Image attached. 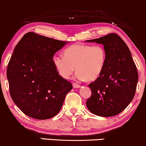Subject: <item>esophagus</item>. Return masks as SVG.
I'll use <instances>...</instances> for the list:
<instances>
[{
    "label": "esophagus",
    "instance_id": "1",
    "mask_svg": "<svg viewBox=\"0 0 146 146\" xmlns=\"http://www.w3.org/2000/svg\"><path fill=\"white\" fill-rule=\"evenodd\" d=\"M73 87H74V88H80L81 87V85H78V84H77V83H73Z\"/></svg>",
    "mask_w": 146,
    "mask_h": 146
}]
</instances>
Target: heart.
I'll list each match as a JSON object with an SVG mask.
<instances>
[{"label":"heart","instance_id":"b5f03b06","mask_svg":"<svg viewBox=\"0 0 146 146\" xmlns=\"http://www.w3.org/2000/svg\"><path fill=\"white\" fill-rule=\"evenodd\" d=\"M63 55H55L52 62L57 72L65 79H70L75 69L76 77L93 81L100 75L105 65L106 53L101 45L75 44L68 47Z\"/></svg>","mask_w":146,"mask_h":146}]
</instances>
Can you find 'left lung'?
Returning a JSON list of instances; mask_svg holds the SVG:
<instances>
[{
  "instance_id": "8db88e82",
  "label": "left lung",
  "mask_w": 146,
  "mask_h": 146,
  "mask_svg": "<svg viewBox=\"0 0 146 146\" xmlns=\"http://www.w3.org/2000/svg\"><path fill=\"white\" fill-rule=\"evenodd\" d=\"M86 42L102 44L106 53L103 71L89 85L92 94L86 105L90 112L97 116L118 114L133 100L138 81V73L130 51L114 33Z\"/></svg>"
}]
</instances>
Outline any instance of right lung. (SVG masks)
Masks as SVG:
<instances>
[{
    "mask_svg": "<svg viewBox=\"0 0 146 146\" xmlns=\"http://www.w3.org/2000/svg\"><path fill=\"white\" fill-rule=\"evenodd\" d=\"M67 43L31 32L14 48L7 71L10 94L27 116L46 120L60 111L73 86L57 72L52 58Z\"/></svg>",
    "mask_w": 146,
    "mask_h": 146,
    "instance_id": "1",
    "label": "right lung"
}]
</instances>
